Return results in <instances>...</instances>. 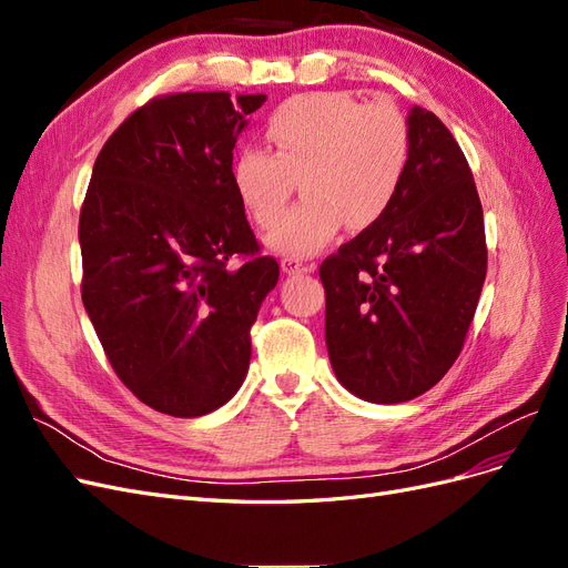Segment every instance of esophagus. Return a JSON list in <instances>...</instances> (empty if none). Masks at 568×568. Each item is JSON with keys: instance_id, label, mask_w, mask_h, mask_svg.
Returning a JSON list of instances; mask_svg holds the SVG:
<instances>
[{"instance_id": "34e87169", "label": "esophagus", "mask_w": 568, "mask_h": 568, "mask_svg": "<svg viewBox=\"0 0 568 568\" xmlns=\"http://www.w3.org/2000/svg\"><path fill=\"white\" fill-rule=\"evenodd\" d=\"M282 270L286 274H303V272H311V265H305L303 261H298V257H284L282 261Z\"/></svg>"}]
</instances>
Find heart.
Returning <instances> with one entry per match:
<instances>
[{"label": "heart", "mask_w": 568, "mask_h": 568, "mask_svg": "<svg viewBox=\"0 0 568 568\" xmlns=\"http://www.w3.org/2000/svg\"><path fill=\"white\" fill-rule=\"evenodd\" d=\"M274 151L246 144L230 163V182L255 227L267 230L301 176L306 201L267 234L288 257L324 248L346 222L374 227L398 199L409 165V125L390 101L363 104L351 92L286 99L265 123Z\"/></svg>", "instance_id": "b5f03b06"}]
</instances>
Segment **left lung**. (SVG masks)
<instances>
[{"label":"left lung","instance_id":"left-lung-1","mask_svg":"<svg viewBox=\"0 0 568 568\" xmlns=\"http://www.w3.org/2000/svg\"><path fill=\"white\" fill-rule=\"evenodd\" d=\"M398 199L324 257V338L338 382L369 403L434 388L462 353L486 282L484 209L450 130L415 106Z\"/></svg>","mask_w":568,"mask_h":568}]
</instances>
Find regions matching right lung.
Here are the masks:
<instances>
[{"instance_id": "1", "label": "right lung", "mask_w": 568, "mask_h": 568, "mask_svg": "<svg viewBox=\"0 0 568 568\" xmlns=\"http://www.w3.org/2000/svg\"><path fill=\"white\" fill-rule=\"evenodd\" d=\"M263 101L153 97L99 151L82 201L84 311L118 379L170 417L209 415L244 384L251 326L280 280L230 182Z\"/></svg>"}]
</instances>
